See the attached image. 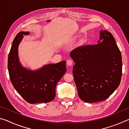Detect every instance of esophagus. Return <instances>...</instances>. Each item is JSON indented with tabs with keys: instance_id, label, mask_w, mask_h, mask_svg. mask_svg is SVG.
<instances>
[{
	"instance_id": "34e87169",
	"label": "esophagus",
	"mask_w": 129,
	"mask_h": 129,
	"mask_svg": "<svg viewBox=\"0 0 129 129\" xmlns=\"http://www.w3.org/2000/svg\"><path fill=\"white\" fill-rule=\"evenodd\" d=\"M67 64L68 66H71V65L73 64V61L71 59H68L67 61Z\"/></svg>"
}]
</instances>
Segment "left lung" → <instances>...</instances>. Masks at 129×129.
I'll return each instance as SVG.
<instances>
[{"label": "left lung", "instance_id": "8db88e82", "mask_svg": "<svg viewBox=\"0 0 129 129\" xmlns=\"http://www.w3.org/2000/svg\"><path fill=\"white\" fill-rule=\"evenodd\" d=\"M99 43L83 45L70 53L75 64L74 80L78 94L86 102L106 100L119 86L122 72L121 51L110 32H100Z\"/></svg>", "mask_w": 129, "mask_h": 129}]
</instances>
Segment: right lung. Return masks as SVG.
Segmentation results:
<instances>
[{
    "label": "right lung",
    "mask_w": 129,
    "mask_h": 129,
    "mask_svg": "<svg viewBox=\"0 0 129 129\" xmlns=\"http://www.w3.org/2000/svg\"><path fill=\"white\" fill-rule=\"evenodd\" d=\"M20 32L13 41L8 58V69L11 81L25 101L29 104L51 102L56 95V86L67 71L66 62L46 65L35 72L27 70L19 61L17 49L23 35Z\"/></svg>",
    "instance_id": "right-lung-1"
}]
</instances>
